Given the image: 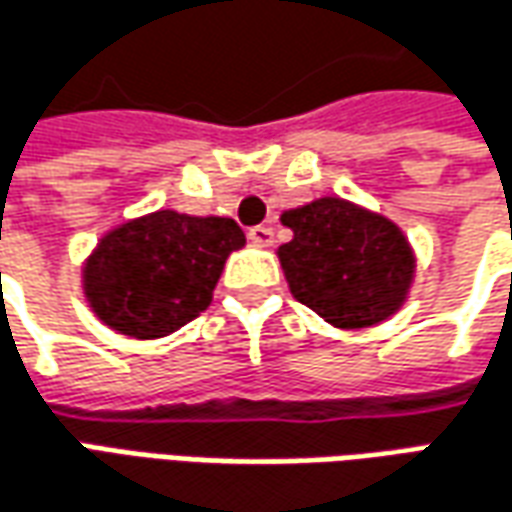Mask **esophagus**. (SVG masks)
I'll list each match as a JSON object with an SVG mask.
<instances>
[{
  "mask_svg": "<svg viewBox=\"0 0 512 512\" xmlns=\"http://www.w3.org/2000/svg\"><path fill=\"white\" fill-rule=\"evenodd\" d=\"M249 241L255 246H271L274 244V230L268 224H257L249 230Z\"/></svg>",
  "mask_w": 512,
  "mask_h": 512,
  "instance_id": "34e87169",
  "label": "esophagus"
}]
</instances>
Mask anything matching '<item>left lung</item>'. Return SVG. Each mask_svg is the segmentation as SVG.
Instances as JSON below:
<instances>
[{
	"label": "left lung",
	"mask_w": 512,
	"mask_h": 512,
	"mask_svg": "<svg viewBox=\"0 0 512 512\" xmlns=\"http://www.w3.org/2000/svg\"><path fill=\"white\" fill-rule=\"evenodd\" d=\"M293 238L277 249L293 299L341 330H366L405 305L416 255L391 219L341 196L280 216Z\"/></svg>",
	"instance_id": "obj_1"
}]
</instances>
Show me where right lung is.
<instances>
[{
    "label": "right lung",
    "mask_w": 512,
    "mask_h": 512,
    "mask_svg": "<svg viewBox=\"0 0 512 512\" xmlns=\"http://www.w3.org/2000/svg\"><path fill=\"white\" fill-rule=\"evenodd\" d=\"M244 244L232 219L155 210L102 235L82 266V291L110 330L155 341L210 305L227 257Z\"/></svg>",
    "instance_id": "1"
}]
</instances>
